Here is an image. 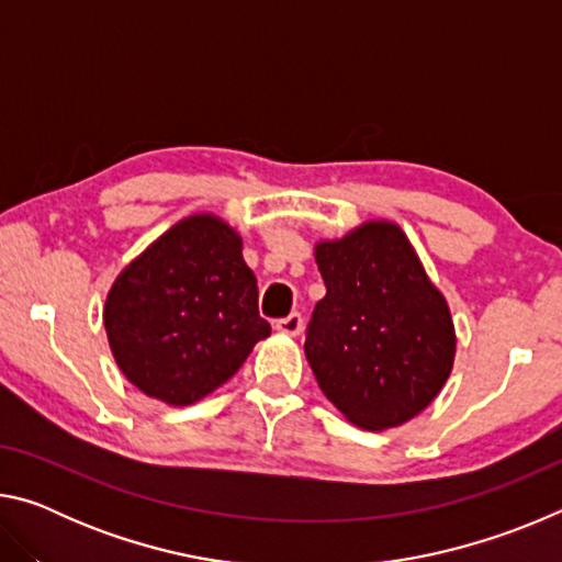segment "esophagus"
<instances>
[{"label":"esophagus","mask_w":562,"mask_h":562,"mask_svg":"<svg viewBox=\"0 0 562 562\" xmlns=\"http://www.w3.org/2000/svg\"><path fill=\"white\" fill-rule=\"evenodd\" d=\"M274 329L282 331V335H288V337H297L302 331V315L300 312H292L290 317L274 322Z\"/></svg>","instance_id":"1"}]
</instances>
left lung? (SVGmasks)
<instances>
[{
  "instance_id": "8db88e82",
  "label": "left lung",
  "mask_w": 562,
  "mask_h": 562,
  "mask_svg": "<svg viewBox=\"0 0 562 562\" xmlns=\"http://www.w3.org/2000/svg\"><path fill=\"white\" fill-rule=\"evenodd\" d=\"M327 294L304 355L349 424L386 431L429 406L449 379L456 329L449 302L394 221H364L315 243Z\"/></svg>"
}]
</instances>
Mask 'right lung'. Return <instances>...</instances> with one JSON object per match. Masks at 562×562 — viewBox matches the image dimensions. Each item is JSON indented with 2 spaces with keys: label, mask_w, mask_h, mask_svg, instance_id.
I'll use <instances>...</instances> for the list:
<instances>
[{
  "label": "right lung",
  "mask_w": 562,
  "mask_h": 562,
  "mask_svg": "<svg viewBox=\"0 0 562 562\" xmlns=\"http://www.w3.org/2000/svg\"><path fill=\"white\" fill-rule=\"evenodd\" d=\"M103 327L123 376L168 406L213 394L270 337L243 237L215 213L170 225L116 274Z\"/></svg>",
  "instance_id": "1"
}]
</instances>
